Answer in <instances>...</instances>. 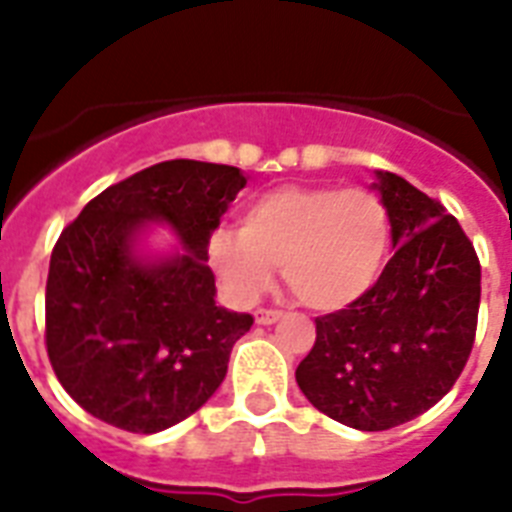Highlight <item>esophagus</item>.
Returning <instances> with one entry per match:
<instances>
[{
    "label": "esophagus",
    "instance_id": "obj_1",
    "mask_svg": "<svg viewBox=\"0 0 512 512\" xmlns=\"http://www.w3.org/2000/svg\"><path fill=\"white\" fill-rule=\"evenodd\" d=\"M281 316H284V313L273 311V308H260V311H255V321H257V324H260V327L276 324V321H279Z\"/></svg>",
    "mask_w": 512,
    "mask_h": 512
}]
</instances>
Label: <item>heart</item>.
<instances>
[{"mask_svg":"<svg viewBox=\"0 0 512 512\" xmlns=\"http://www.w3.org/2000/svg\"><path fill=\"white\" fill-rule=\"evenodd\" d=\"M388 247V209L369 188L281 185L249 201L239 233L220 228L209 236L207 260L241 303L263 295L281 265L300 303L332 313L377 284Z\"/></svg>","mask_w":512,"mask_h":512,"instance_id":"heart-1","label":"heart"}]
</instances>
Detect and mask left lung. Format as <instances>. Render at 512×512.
<instances>
[{
  "instance_id": "8db88e82",
  "label": "left lung",
  "mask_w": 512,
  "mask_h": 512,
  "mask_svg": "<svg viewBox=\"0 0 512 512\" xmlns=\"http://www.w3.org/2000/svg\"><path fill=\"white\" fill-rule=\"evenodd\" d=\"M393 257L358 303L316 319L297 385L319 412L356 430H388L452 390L476 340L481 265L441 201L374 172Z\"/></svg>"
}]
</instances>
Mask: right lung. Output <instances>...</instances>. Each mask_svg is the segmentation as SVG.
<instances>
[{
    "label": "right lung",
    "instance_id": "add662e5",
    "mask_svg": "<svg viewBox=\"0 0 512 512\" xmlns=\"http://www.w3.org/2000/svg\"><path fill=\"white\" fill-rule=\"evenodd\" d=\"M244 185L239 167L172 159L98 193L63 228L50 257L44 340L84 412L159 433L220 388L252 316L215 303L207 244ZM151 224H167L181 247L143 253Z\"/></svg>",
    "mask_w": 512,
    "mask_h": 512
}]
</instances>
